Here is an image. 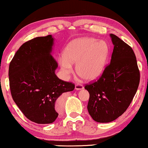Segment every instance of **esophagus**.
<instances>
[{
  "label": "esophagus",
  "mask_w": 148,
  "mask_h": 148,
  "mask_svg": "<svg viewBox=\"0 0 148 148\" xmlns=\"http://www.w3.org/2000/svg\"><path fill=\"white\" fill-rule=\"evenodd\" d=\"M83 88H84L83 85L80 83H78L75 85V89H76V90H81V89H83Z\"/></svg>",
  "instance_id": "34e87169"
}]
</instances>
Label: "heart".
I'll return each instance as SVG.
<instances>
[{
	"mask_svg": "<svg viewBox=\"0 0 148 148\" xmlns=\"http://www.w3.org/2000/svg\"><path fill=\"white\" fill-rule=\"evenodd\" d=\"M108 56V46L105 42L83 38L71 42L65 48L59 63L65 74L72 72V64L76 63L78 75L85 80H92L103 72Z\"/></svg>",
	"mask_w": 148,
	"mask_h": 148,
	"instance_id": "heart-1",
	"label": "heart"
}]
</instances>
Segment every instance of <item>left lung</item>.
Returning <instances> with one entry per match:
<instances>
[{
    "label": "left lung",
    "mask_w": 148,
    "mask_h": 148,
    "mask_svg": "<svg viewBox=\"0 0 148 148\" xmlns=\"http://www.w3.org/2000/svg\"><path fill=\"white\" fill-rule=\"evenodd\" d=\"M110 36L114 45L111 63L96 81L85 86L89 93L88 112L99 123L113 121L126 111L140 81L133 50L116 35Z\"/></svg>",
    "instance_id": "left-lung-1"
}]
</instances>
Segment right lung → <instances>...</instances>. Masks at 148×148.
Returning <instances> with one entry per match:
<instances>
[{
	"mask_svg": "<svg viewBox=\"0 0 148 148\" xmlns=\"http://www.w3.org/2000/svg\"><path fill=\"white\" fill-rule=\"evenodd\" d=\"M52 35L37 37L24 43L9 67L11 93L24 116L37 124H51L59 115L56 101L75 85L55 74L58 63L52 56Z\"/></svg>",
	"mask_w": 148,
	"mask_h": 148,
	"instance_id": "1",
	"label": "right lung"
}]
</instances>
